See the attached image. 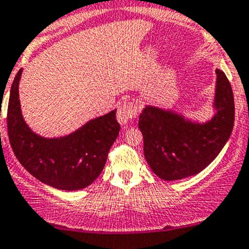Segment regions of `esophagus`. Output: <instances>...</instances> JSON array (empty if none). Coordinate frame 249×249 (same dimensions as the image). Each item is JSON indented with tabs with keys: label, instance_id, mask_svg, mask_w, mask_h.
<instances>
[{
	"label": "esophagus",
	"instance_id": "34e87169",
	"mask_svg": "<svg viewBox=\"0 0 249 249\" xmlns=\"http://www.w3.org/2000/svg\"><path fill=\"white\" fill-rule=\"evenodd\" d=\"M138 111L139 108L135 103H124V104L120 105L119 109H118V114H116V116H118V122H119L123 126H125V125L129 124L130 120L134 119V118L138 115Z\"/></svg>",
	"mask_w": 249,
	"mask_h": 249
}]
</instances>
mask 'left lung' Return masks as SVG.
I'll return each instance as SVG.
<instances>
[{
	"instance_id": "left-lung-1",
	"label": "left lung",
	"mask_w": 249,
	"mask_h": 249,
	"mask_svg": "<svg viewBox=\"0 0 249 249\" xmlns=\"http://www.w3.org/2000/svg\"><path fill=\"white\" fill-rule=\"evenodd\" d=\"M213 115L201 123L172 109L145 105L139 116L144 156L152 172L165 181L194 176L217 158L234 124L233 91L227 77L216 69Z\"/></svg>"
}]
</instances>
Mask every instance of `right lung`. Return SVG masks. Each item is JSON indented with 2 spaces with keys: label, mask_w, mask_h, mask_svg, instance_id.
Listing matches in <instances>:
<instances>
[{
  "label": "right lung",
  "mask_w": 249,
  "mask_h": 249,
  "mask_svg": "<svg viewBox=\"0 0 249 249\" xmlns=\"http://www.w3.org/2000/svg\"><path fill=\"white\" fill-rule=\"evenodd\" d=\"M22 71L12 83L7 109L8 138L16 158L46 185L63 191L84 189L102 174L109 150L119 135L116 109L89 120L68 135H38L22 115L18 93Z\"/></svg>",
  "instance_id": "obj_1"
}]
</instances>
